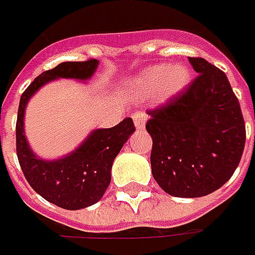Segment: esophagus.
<instances>
[{
  "mask_svg": "<svg viewBox=\"0 0 255 255\" xmlns=\"http://www.w3.org/2000/svg\"><path fill=\"white\" fill-rule=\"evenodd\" d=\"M132 118L136 129H143V128H144V125H146V113L136 112Z\"/></svg>",
  "mask_w": 255,
  "mask_h": 255,
  "instance_id": "obj_1",
  "label": "esophagus"
}]
</instances>
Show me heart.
<instances>
[{
  "label": "heart",
  "mask_w": 255,
  "mask_h": 255,
  "mask_svg": "<svg viewBox=\"0 0 255 255\" xmlns=\"http://www.w3.org/2000/svg\"><path fill=\"white\" fill-rule=\"evenodd\" d=\"M190 81V72L184 65H154L143 71L134 81V88L142 93L159 89L160 96L167 99L180 93Z\"/></svg>",
  "instance_id": "1"
}]
</instances>
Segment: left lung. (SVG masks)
I'll use <instances>...</instances> for the list:
<instances>
[{
    "label": "left lung",
    "instance_id": "1",
    "mask_svg": "<svg viewBox=\"0 0 255 255\" xmlns=\"http://www.w3.org/2000/svg\"><path fill=\"white\" fill-rule=\"evenodd\" d=\"M197 76L164 105L147 111L152 174L174 197L207 196L229 181L246 144L240 103L226 74L189 58Z\"/></svg>",
    "mask_w": 255,
    "mask_h": 255
}]
</instances>
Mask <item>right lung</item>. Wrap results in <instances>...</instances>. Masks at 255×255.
Wrapping results in <instances>:
<instances>
[{
    "mask_svg": "<svg viewBox=\"0 0 255 255\" xmlns=\"http://www.w3.org/2000/svg\"><path fill=\"white\" fill-rule=\"evenodd\" d=\"M96 59L62 62L35 78L21 96L16 118V156L25 179L45 200L66 210L89 207L102 199L111 183L115 157L134 132L132 118L109 129H96L78 149L58 160H42L29 149L24 134L25 106L42 85L58 78L86 81L98 68Z\"/></svg>",
    "mask_w": 255,
    "mask_h": 255,
    "instance_id": "add662e5",
    "label": "right lung"
}]
</instances>
